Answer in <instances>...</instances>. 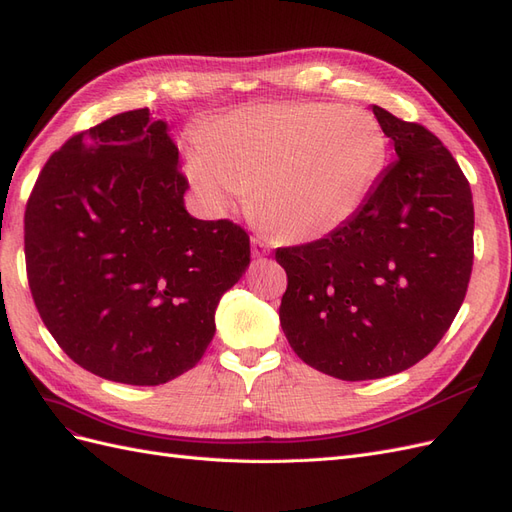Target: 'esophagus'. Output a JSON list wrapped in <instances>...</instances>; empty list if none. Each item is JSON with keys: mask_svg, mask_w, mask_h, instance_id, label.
I'll return each instance as SVG.
<instances>
[{"mask_svg": "<svg viewBox=\"0 0 512 512\" xmlns=\"http://www.w3.org/2000/svg\"><path fill=\"white\" fill-rule=\"evenodd\" d=\"M269 245L262 241V239H258V237H252V256L254 258H265V256H269Z\"/></svg>", "mask_w": 512, "mask_h": 512, "instance_id": "obj_1", "label": "esophagus"}]
</instances>
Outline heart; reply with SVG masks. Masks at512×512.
<instances>
[{
  "instance_id": "1",
  "label": "heart",
  "mask_w": 512,
  "mask_h": 512,
  "mask_svg": "<svg viewBox=\"0 0 512 512\" xmlns=\"http://www.w3.org/2000/svg\"><path fill=\"white\" fill-rule=\"evenodd\" d=\"M386 160L374 117L331 102L245 106L213 121L185 173L203 207L224 213L252 190L269 224L318 239L363 207Z\"/></svg>"
}]
</instances>
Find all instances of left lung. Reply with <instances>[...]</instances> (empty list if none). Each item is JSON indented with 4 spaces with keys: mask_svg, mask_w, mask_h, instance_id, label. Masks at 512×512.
<instances>
[{
    "mask_svg": "<svg viewBox=\"0 0 512 512\" xmlns=\"http://www.w3.org/2000/svg\"><path fill=\"white\" fill-rule=\"evenodd\" d=\"M395 145L363 207L324 239L280 247V322L299 359L339 380H376L438 346L466 299L474 205L436 134L380 106Z\"/></svg>",
    "mask_w": 512,
    "mask_h": 512,
    "instance_id": "left-lung-1",
    "label": "left lung"
}]
</instances>
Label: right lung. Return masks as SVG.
I'll list each match as a JSON object with an SVG mask.
<instances>
[{"instance_id":"1","label":"right lung","mask_w":512,"mask_h":512,"mask_svg":"<svg viewBox=\"0 0 512 512\" xmlns=\"http://www.w3.org/2000/svg\"><path fill=\"white\" fill-rule=\"evenodd\" d=\"M179 149L149 108L74 134L25 209V265L44 327L100 378L156 386L211 344L215 307L250 267V237L185 211Z\"/></svg>"}]
</instances>
